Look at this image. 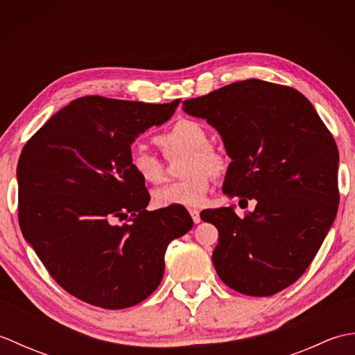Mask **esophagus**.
Segmentation results:
<instances>
[{
  "label": "esophagus",
  "instance_id": "34e87169",
  "mask_svg": "<svg viewBox=\"0 0 355 355\" xmlns=\"http://www.w3.org/2000/svg\"><path fill=\"white\" fill-rule=\"evenodd\" d=\"M189 214H191V216H192V220H193L195 224H198V223L201 221L200 210H197V209H189Z\"/></svg>",
  "mask_w": 355,
  "mask_h": 355
}]
</instances>
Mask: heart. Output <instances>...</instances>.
Wrapping results in <instances>:
<instances>
[{
	"mask_svg": "<svg viewBox=\"0 0 355 355\" xmlns=\"http://www.w3.org/2000/svg\"><path fill=\"white\" fill-rule=\"evenodd\" d=\"M163 153L172 157L186 153L183 180L164 184L154 192L158 207H201L210 189V175L220 177L225 171V157L209 145V132L200 122L182 119L168 131L155 137ZM131 171L145 183H158L163 178V162L145 148L134 146L128 155Z\"/></svg>",
	"mask_w": 355,
	"mask_h": 355,
	"instance_id": "b5f03b06",
	"label": "heart"
}]
</instances>
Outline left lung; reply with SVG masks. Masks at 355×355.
<instances>
[{"instance_id": "left-lung-1", "label": "left lung", "mask_w": 355, "mask_h": 355, "mask_svg": "<svg viewBox=\"0 0 355 355\" xmlns=\"http://www.w3.org/2000/svg\"><path fill=\"white\" fill-rule=\"evenodd\" d=\"M220 132L232 162L223 192L235 206L207 209L218 229L212 254L221 281L247 296H271L305 273L338 207V150L311 102L297 89L248 79L183 102Z\"/></svg>"}]
</instances>
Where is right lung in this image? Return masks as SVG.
Here are the masks:
<instances>
[{
    "label": "right lung",
    "mask_w": 355,
    "mask_h": 355,
    "mask_svg": "<svg viewBox=\"0 0 355 355\" xmlns=\"http://www.w3.org/2000/svg\"><path fill=\"white\" fill-rule=\"evenodd\" d=\"M180 102L80 97L22 149V236L51 277L87 304L107 310L140 304L162 282L168 244L192 229L184 207L146 210L145 182L128 162L135 139L168 122Z\"/></svg>",
    "instance_id": "right-lung-1"
}]
</instances>
